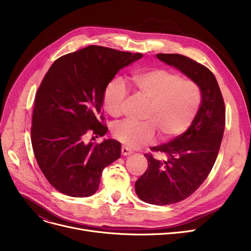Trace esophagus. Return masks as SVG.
Segmentation results:
<instances>
[{"instance_id": "obj_1", "label": "esophagus", "mask_w": 251, "mask_h": 251, "mask_svg": "<svg viewBox=\"0 0 251 251\" xmlns=\"http://www.w3.org/2000/svg\"><path fill=\"white\" fill-rule=\"evenodd\" d=\"M121 153H122V155H129V154H131L132 153V151H130L128 148H126V147H122V149H121Z\"/></svg>"}]
</instances>
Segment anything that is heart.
<instances>
[{
    "instance_id": "b5f03b06",
    "label": "heart",
    "mask_w": 251,
    "mask_h": 251,
    "mask_svg": "<svg viewBox=\"0 0 251 251\" xmlns=\"http://www.w3.org/2000/svg\"><path fill=\"white\" fill-rule=\"evenodd\" d=\"M131 80L138 94L149 100L144 114L148 121L116 123L112 127L114 138L129 148H138L154 139L155 130L161 138L170 139L190 127L201 101V89L194 81L162 68L135 72ZM128 95V87L121 78L112 79L102 95L107 113L112 117L121 116Z\"/></svg>"
}]
</instances>
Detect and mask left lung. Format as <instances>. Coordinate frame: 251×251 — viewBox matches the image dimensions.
Instances as JSON below:
<instances>
[{
  "instance_id": "left-lung-1",
  "label": "left lung",
  "mask_w": 251,
  "mask_h": 251,
  "mask_svg": "<svg viewBox=\"0 0 251 251\" xmlns=\"http://www.w3.org/2000/svg\"><path fill=\"white\" fill-rule=\"evenodd\" d=\"M156 57L188 76L201 94L200 110L188 130L172 141L151 148L166 159L144 154L149 167L135 182V192L141 201L167 205L187 199L207 178L220 151L226 115L217 79L205 66L179 54Z\"/></svg>"
}]
</instances>
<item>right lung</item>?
<instances>
[{
    "mask_svg": "<svg viewBox=\"0 0 251 251\" xmlns=\"http://www.w3.org/2000/svg\"><path fill=\"white\" fill-rule=\"evenodd\" d=\"M100 46H89L57 59L46 73L34 99L31 143L38 167L52 187L72 197L90 196L102 170L118 160L121 143L102 136V95L119 70L142 58Z\"/></svg>",
    "mask_w": 251,
    "mask_h": 251,
    "instance_id": "right-lung-1",
    "label": "right lung"
}]
</instances>
